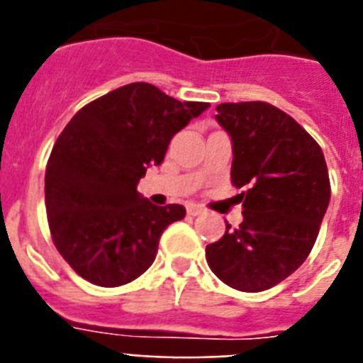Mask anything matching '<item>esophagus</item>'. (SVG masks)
Instances as JSON below:
<instances>
[{
	"label": "esophagus",
	"mask_w": 363,
	"mask_h": 363,
	"mask_svg": "<svg viewBox=\"0 0 363 363\" xmlns=\"http://www.w3.org/2000/svg\"><path fill=\"white\" fill-rule=\"evenodd\" d=\"M186 211H188V215H192V216H198V215H201V213H203V207H201V205H194V203H190L186 207Z\"/></svg>",
	"instance_id": "34e87169"
}]
</instances>
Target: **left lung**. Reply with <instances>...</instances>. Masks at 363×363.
Wrapping results in <instances>:
<instances>
[{
    "instance_id": "obj_1",
    "label": "left lung",
    "mask_w": 363,
    "mask_h": 363,
    "mask_svg": "<svg viewBox=\"0 0 363 363\" xmlns=\"http://www.w3.org/2000/svg\"><path fill=\"white\" fill-rule=\"evenodd\" d=\"M232 135V184L242 222L205 248L211 271L241 292H262L292 275L313 250L330 203L320 145L284 111L265 101L220 104Z\"/></svg>"
}]
</instances>
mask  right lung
Listing matches in <instances>:
<instances>
[{
	"label": "right lung",
	"instance_id": "right-lung-1",
	"mask_svg": "<svg viewBox=\"0 0 363 363\" xmlns=\"http://www.w3.org/2000/svg\"><path fill=\"white\" fill-rule=\"evenodd\" d=\"M207 107L131 82L84 105L65 125L47 162L45 205L54 247L77 275L115 288L152 265L164 230L186 209L152 205L137 182Z\"/></svg>",
	"mask_w": 363,
	"mask_h": 363
}]
</instances>
